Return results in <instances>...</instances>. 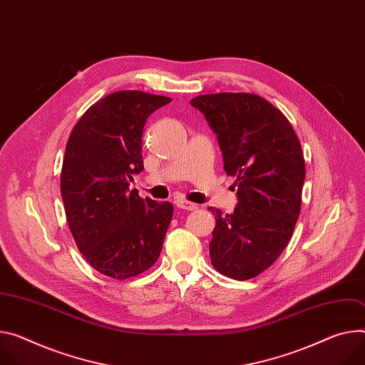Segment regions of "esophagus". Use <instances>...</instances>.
<instances>
[{
    "mask_svg": "<svg viewBox=\"0 0 365 365\" xmlns=\"http://www.w3.org/2000/svg\"><path fill=\"white\" fill-rule=\"evenodd\" d=\"M176 205H178L179 208H182V210H186V211H195V210H197V205H196V204L189 202V201H185V200H179V201L176 202Z\"/></svg>",
    "mask_w": 365,
    "mask_h": 365,
    "instance_id": "34e87169",
    "label": "esophagus"
}]
</instances>
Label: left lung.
I'll return each instance as SVG.
<instances>
[{
	"label": "left lung",
	"mask_w": 365,
	"mask_h": 365,
	"mask_svg": "<svg viewBox=\"0 0 365 365\" xmlns=\"http://www.w3.org/2000/svg\"><path fill=\"white\" fill-rule=\"evenodd\" d=\"M190 105L215 132L224 170L237 185L233 212L210 208L211 263L228 278L250 279L282 253L300 215L306 178L300 141L282 112L256 94H204Z\"/></svg>",
	"instance_id": "obj_1"
}]
</instances>
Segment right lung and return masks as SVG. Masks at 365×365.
I'll return each instance as SVG.
<instances>
[{
    "label": "right lung",
    "mask_w": 365,
    "mask_h": 365,
    "mask_svg": "<svg viewBox=\"0 0 365 365\" xmlns=\"http://www.w3.org/2000/svg\"><path fill=\"white\" fill-rule=\"evenodd\" d=\"M170 102L137 90L112 93L81 116L65 147L61 195L70 230L86 260L110 278L151 268L172 221L170 202L129 190L132 175L144 170L147 118Z\"/></svg>",
    "instance_id": "add662e5"
}]
</instances>
